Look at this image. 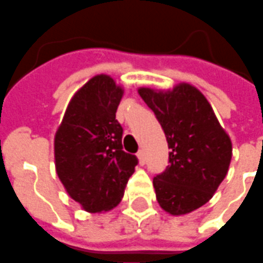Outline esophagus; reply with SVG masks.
<instances>
[{"mask_svg":"<svg viewBox=\"0 0 263 263\" xmlns=\"http://www.w3.org/2000/svg\"><path fill=\"white\" fill-rule=\"evenodd\" d=\"M137 157H138V163H140V165H144L145 163H146V157H145L144 151H140V152L137 153Z\"/></svg>","mask_w":263,"mask_h":263,"instance_id":"esophagus-1","label":"esophagus"}]
</instances>
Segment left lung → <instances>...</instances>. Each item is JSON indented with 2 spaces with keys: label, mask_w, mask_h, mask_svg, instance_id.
<instances>
[{
  "label": "left lung",
  "mask_w": 263,
  "mask_h": 263,
  "mask_svg": "<svg viewBox=\"0 0 263 263\" xmlns=\"http://www.w3.org/2000/svg\"><path fill=\"white\" fill-rule=\"evenodd\" d=\"M160 122L167 137L170 165L153 178L160 208L183 216L209 201L218 189L232 159V142L220 125L211 103L189 83L171 89L138 88Z\"/></svg>",
  "instance_id": "left-lung-1"
}]
</instances>
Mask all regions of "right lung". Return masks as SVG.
<instances>
[{
  "label": "right lung",
  "mask_w": 263,
  "mask_h": 263,
  "mask_svg": "<svg viewBox=\"0 0 263 263\" xmlns=\"http://www.w3.org/2000/svg\"><path fill=\"white\" fill-rule=\"evenodd\" d=\"M123 87L93 76L70 99L54 137L55 171L69 197L85 212L102 213L122 201L137 157L122 148L115 119Z\"/></svg>",
  "instance_id": "1"
}]
</instances>
